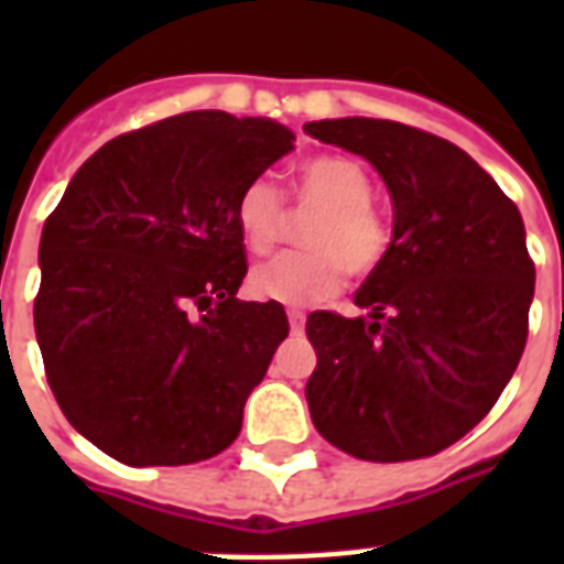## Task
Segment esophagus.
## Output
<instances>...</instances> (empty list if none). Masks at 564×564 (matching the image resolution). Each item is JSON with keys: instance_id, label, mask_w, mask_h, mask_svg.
I'll return each mask as SVG.
<instances>
[{"instance_id": "34e87169", "label": "esophagus", "mask_w": 564, "mask_h": 564, "mask_svg": "<svg viewBox=\"0 0 564 564\" xmlns=\"http://www.w3.org/2000/svg\"><path fill=\"white\" fill-rule=\"evenodd\" d=\"M286 316H290L292 330H301V327H304V322H307V313H304V310H299V307L286 310Z\"/></svg>"}]
</instances>
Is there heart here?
<instances>
[{
    "label": "heart",
    "instance_id": "1",
    "mask_svg": "<svg viewBox=\"0 0 564 564\" xmlns=\"http://www.w3.org/2000/svg\"><path fill=\"white\" fill-rule=\"evenodd\" d=\"M292 202L318 207L307 225V251H286L265 260L248 278V290L260 301L283 307H313L334 299L345 274L369 278L392 254V225L375 207V181L369 170L345 154L310 158L292 172ZM239 237L251 254H269L283 234L286 207L281 189L269 178L248 181L239 189Z\"/></svg>",
    "mask_w": 564,
    "mask_h": 564
}]
</instances>
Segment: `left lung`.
I'll return each mask as SVG.
<instances>
[{"mask_svg": "<svg viewBox=\"0 0 564 564\" xmlns=\"http://www.w3.org/2000/svg\"><path fill=\"white\" fill-rule=\"evenodd\" d=\"M394 204L392 254L354 295L369 316H307L313 424L369 463L433 456L480 424L524 354L535 265L516 202L442 137L389 119H322Z\"/></svg>", "mask_w": 564, "mask_h": 564, "instance_id": "8db88e82", "label": "left lung"}]
</instances>
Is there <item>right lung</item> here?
Masks as SVG:
<instances>
[{
	"mask_svg": "<svg viewBox=\"0 0 564 564\" xmlns=\"http://www.w3.org/2000/svg\"><path fill=\"white\" fill-rule=\"evenodd\" d=\"M269 119L193 110L119 134L48 213L34 299L43 369L84 438L126 465H189L239 436L290 334L239 301V189L292 149Z\"/></svg>",
	"mask_w": 564,
	"mask_h": 564,
	"instance_id": "right-lung-1",
	"label": "right lung"
}]
</instances>
